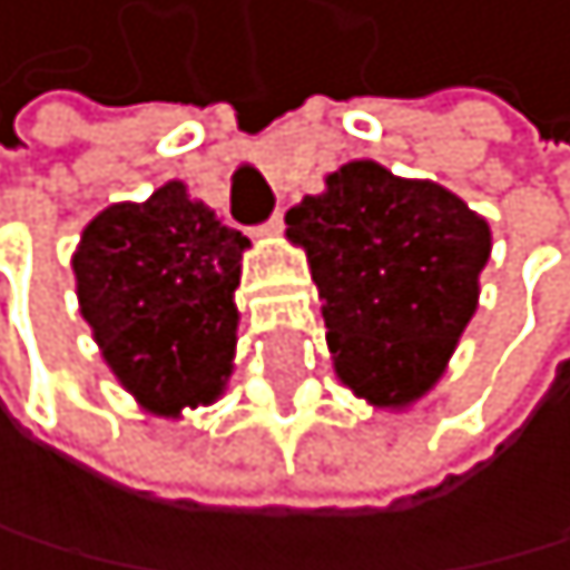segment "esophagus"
<instances>
[{
	"mask_svg": "<svg viewBox=\"0 0 570 570\" xmlns=\"http://www.w3.org/2000/svg\"><path fill=\"white\" fill-rule=\"evenodd\" d=\"M282 224H285L282 210H274V214L261 224V232H264V235H274V232H282Z\"/></svg>",
	"mask_w": 570,
	"mask_h": 570,
	"instance_id": "1",
	"label": "esophagus"
}]
</instances>
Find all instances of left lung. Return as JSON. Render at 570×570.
Returning <instances> with one entry per match:
<instances>
[{"instance_id":"8db88e82","label":"left lung","mask_w":570,"mask_h":570,"mask_svg":"<svg viewBox=\"0 0 570 570\" xmlns=\"http://www.w3.org/2000/svg\"><path fill=\"white\" fill-rule=\"evenodd\" d=\"M321 292L335 371L374 406H406L446 367L479 303L489 224L453 191L371 160L285 214Z\"/></svg>"}]
</instances>
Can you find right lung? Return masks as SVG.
Segmentation results:
<instances>
[{"instance_id":"add662e5","label":"right lung","mask_w":570,"mask_h":570,"mask_svg":"<svg viewBox=\"0 0 570 570\" xmlns=\"http://www.w3.org/2000/svg\"><path fill=\"white\" fill-rule=\"evenodd\" d=\"M249 238L181 181L102 210L73 253L81 314L117 379L149 410L214 400L232 371L238 261Z\"/></svg>"}]
</instances>
